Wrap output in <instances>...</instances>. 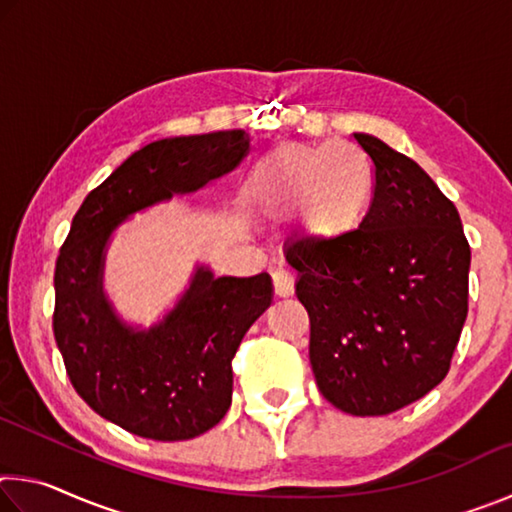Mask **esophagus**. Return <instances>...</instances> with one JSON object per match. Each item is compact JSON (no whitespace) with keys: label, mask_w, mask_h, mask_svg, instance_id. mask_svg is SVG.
<instances>
[{"label":"esophagus","mask_w":512,"mask_h":512,"mask_svg":"<svg viewBox=\"0 0 512 512\" xmlns=\"http://www.w3.org/2000/svg\"><path fill=\"white\" fill-rule=\"evenodd\" d=\"M273 291L277 298H289L293 296V291H296V282H293V275L289 271H280L273 273Z\"/></svg>","instance_id":"1"}]
</instances>
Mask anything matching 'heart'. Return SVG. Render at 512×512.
<instances>
[{"label": "heart", "mask_w": 512, "mask_h": 512, "mask_svg": "<svg viewBox=\"0 0 512 512\" xmlns=\"http://www.w3.org/2000/svg\"><path fill=\"white\" fill-rule=\"evenodd\" d=\"M375 201V173L352 144H284L259 162L253 203L284 216L300 207L302 235L314 246L350 239Z\"/></svg>", "instance_id": "obj_1"}]
</instances>
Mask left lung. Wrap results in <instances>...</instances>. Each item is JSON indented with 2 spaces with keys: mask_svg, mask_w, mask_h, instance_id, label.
<instances>
[{
  "mask_svg": "<svg viewBox=\"0 0 512 512\" xmlns=\"http://www.w3.org/2000/svg\"><path fill=\"white\" fill-rule=\"evenodd\" d=\"M375 164L357 235L291 250L311 323L309 361L327 402L386 415L445 379L467 318L470 244L461 216L418 162L354 133Z\"/></svg>",
  "mask_w": 512,
  "mask_h": 512,
  "instance_id": "obj_1",
  "label": "left lung"
}]
</instances>
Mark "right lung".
Masks as SVG:
<instances>
[{
	"mask_svg": "<svg viewBox=\"0 0 512 512\" xmlns=\"http://www.w3.org/2000/svg\"><path fill=\"white\" fill-rule=\"evenodd\" d=\"M250 149L246 131L146 144L85 196L60 248L54 336L69 381L92 411L135 436L189 440L230 409L232 357L271 307L268 273L216 277L198 264L173 309L151 327L126 323L106 289L108 244L128 216L225 176Z\"/></svg>",
	"mask_w": 512,
	"mask_h": 512,
	"instance_id": "obj_1",
	"label": "right lung"
}]
</instances>
